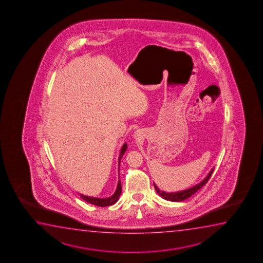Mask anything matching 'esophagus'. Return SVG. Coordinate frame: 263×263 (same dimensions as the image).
<instances>
[{
	"instance_id": "esophagus-1",
	"label": "esophagus",
	"mask_w": 263,
	"mask_h": 263,
	"mask_svg": "<svg viewBox=\"0 0 263 263\" xmlns=\"http://www.w3.org/2000/svg\"><path fill=\"white\" fill-rule=\"evenodd\" d=\"M135 136H136V137H138V133H137V132H136V135H135Z\"/></svg>"
}]
</instances>
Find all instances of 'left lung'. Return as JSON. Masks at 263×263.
Masks as SVG:
<instances>
[{"instance_id":"left-lung-1","label":"left lung","mask_w":263,"mask_h":263,"mask_svg":"<svg viewBox=\"0 0 263 263\" xmlns=\"http://www.w3.org/2000/svg\"><path fill=\"white\" fill-rule=\"evenodd\" d=\"M213 172H214V168L210 171V173H209V175L205 177V179L202 180L200 183L197 184V185H195L194 187H190V189L185 190V191L168 193V192H164V191H161V190H160V189L155 185V183H154V186H155L156 192H157V193H158L162 198L166 199V200L175 202L183 201L185 199H187V198L191 197L192 195L195 194L198 190H200V189H201V187H203V186H204L208 181H209V178H210L211 175H212Z\"/></svg>"}]
</instances>
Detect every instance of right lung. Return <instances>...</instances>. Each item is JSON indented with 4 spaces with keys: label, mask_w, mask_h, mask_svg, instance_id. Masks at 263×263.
<instances>
[{
    "label": "right lung",
    "mask_w": 263,
    "mask_h": 263,
    "mask_svg": "<svg viewBox=\"0 0 263 263\" xmlns=\"http://www.w3.org/2000/svg\"><path fill=\"white\" fill-rule=\"evenodd\" d=\"M126 148H127V144H126V143H125V144H123L121 151H120V155H119V166L120 164V160L122 158L125 152L126 151ZM121 191H122V187H121V182H120V180H119L115 193L112 195L111 197H109V198H91V197H88V196L83 194H80V197L83 198V200H85V201L90 203V204H92V205H98V206H108V205L115 204L116 202L119 200V196L121 195Z\"/></svg>",
    "instance_id": "obj_1"
}]
</instances>
